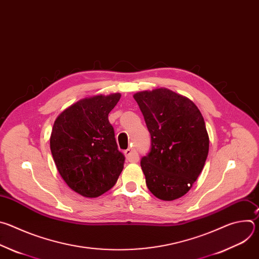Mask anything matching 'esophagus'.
Returning a JSON list of instances; mask_svg holds the SVG:
<instances>
[{
  "label": "esophagus",
  "instance_id": "esophagus-1",
  "mask_svg": "<svg viewBox=\"0 0 259 259\" xmlns=\"http://www.w3.org/2000/svg\"><path fill=\"white\" fill-rule=\"evenodd\" d=\"M125 156H126V159L131 163H136L139 160V156L133 147H129L127 151H125Z\"/></svg>",
  "mask_w": 259,
  "mask_h": 259
}]
</instances>
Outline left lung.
<instances>
[{
    "instance_id": "1",
    "label": "left lung",
    "mask_w": 259,
    "mask_h": 259,
    "mask_svg": "<svg viewBox=\"0 0 259 259\" xmlns=\"http://www.w3.org/2000/svg\"><path fill=\"white\" fill-rule=\"evenodd\" d=\"M152 137V149L140 166L146 186L160 200L186 195L204 168L209 135L197 105L167 88L133 95Z\"/></svg>"
}]
</instances>
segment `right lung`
Masks as SVG:
<instances>
[{"mask_svg":"<svg viewBox=\"0 0 259 259\" xmlns=\"http://www.w3.org/2000/svg\"><path fill=\"white\" fill-rule=\"evenodd\" d=\"M120 98V93L82 98L54 121L50 149L57 170L67 186L85 198L112 189L124 168L125 157L108 121Z\"/></svg>","mask_w":259,"mask_h":259,"instance_id":"add662e5","label":"right lung"}]
</instances>
